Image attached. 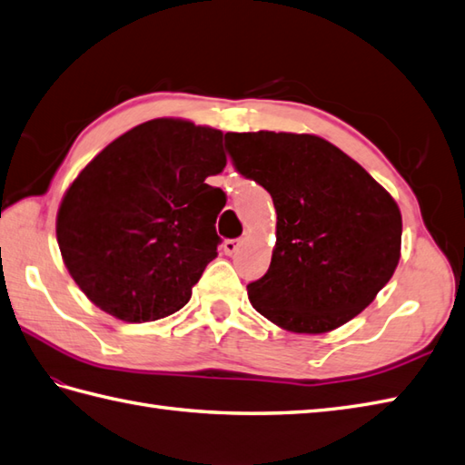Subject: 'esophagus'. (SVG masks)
<instances>
[{
	"instance_id": "1",
	"label": "esophagus",
	"mask_w": 465,
	"mask_h": 465,
	"mask_svg": "<svg viewBox=\"0 0 465 465\" xmlns=\"http://www.w3.org/2000/svg\"><path fill=\"white\" fill-rule=\"evenodd\" d=\"M240 245H242V240H225L223 242V252L227 255H233L235 252L240 250Z\"/></svg>"
}]
</instances>
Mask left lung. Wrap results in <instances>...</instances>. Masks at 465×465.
Returning <instances> with one entry per match:
<instances>
[{
  "label": "left lung",
  "instance_id": "8db88e82",
  "mask_svg": "<svg viewBox=\"0 0 465 465\" xmlns=\"http://www.w3.org/2000/svg\"><path fill=\"white\" fill-rule=\"evenodd\" d=\"M225 145L278 213L270 270L248 285L253 308L293 333H325L353 320L398 268L396 200L318 135L230 132Z\"/></svg>",
  "mask_w": 465,
  "mask_h": 465
}]
</instances>
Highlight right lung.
Wrapping results in <instances>:
<instances>
[{
	"label": "right lung",
	"instance_id": "obj_1",
	"mask_svg": "<svg viewBox=\"0 0 465 465\" xmlns=\"http://www.w3.org/2000/svg\"><path fill=\"white\" fill-rule=\"evenodd\" d=\"M223 134L175 117L135 125L67 187L55 233L65 268L97 308L127 323L167 318L217 258Z\"/></svg>",
	"mask_w": 465,
	"mask_h": 465
}]
</instances>
